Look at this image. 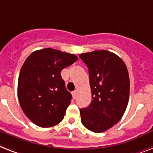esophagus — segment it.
<instances>
[{"label": "esophagus", "mask_w": 153, "mask_h": 153, "mask_svg": "<svg viewBox=\"0 0 153 153\" xmlns=\"http://www.w3.org/2000/svg\"><path fill=\"white\" fill-rule=\"evenodd\" d=\"M72 94H73V99L75 100L76 98V90H75V91H73V93H72Z\"/></svg>", "instance_id": "34e87169"}]
</instances>
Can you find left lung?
Returning <instances> with one entry per match:
<instances>
[{
	"mask_svg": "<svg viewBox=\"0 0 153 153\" xmlns=\"http://www.w3.org/2000/svg\"><path fill=\"white\" fill-rule=\"evenodd\" d=\"M88 68L91 104L80 109L81 123L87 129L102 133L114 126L125 113L129 96L126 65L110 51H96L80 54Z\"/></svg>",
	"mask_w": 153,
	"mask_h": 153,
	"instance_id": "1",
	"label": "left lung"
}]
</instances>
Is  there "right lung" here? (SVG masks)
<instances>
[{"mask_svg": "<svg viewBox=\"0 0 153 153\" xmlns=\"http://www.w3.org/2000/svg\"><path fill=\"white\" fill-rule=\"evenodd\" d=\"M77 59L75 54L46 48L34 51L24 62L18 80V99L35 125L52 127L62 121L72 95L61 72Z\"/></svg>", "mask_w": 153, "mask_h": 153, "instance_id": "1", "label": "right lung"}]
</instances>
